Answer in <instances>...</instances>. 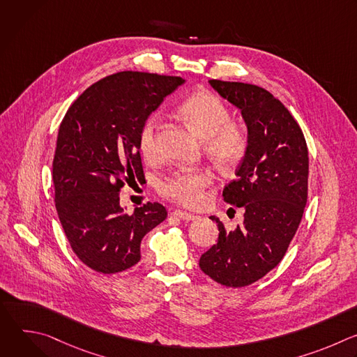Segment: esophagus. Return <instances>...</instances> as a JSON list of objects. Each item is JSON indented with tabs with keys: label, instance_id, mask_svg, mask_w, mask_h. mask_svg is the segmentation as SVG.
I'll list each match as a JSON object with an SVG mask.
<instances>
[{
	"label": "esophagus",
	"instance_id": "1",
	"mask_svg": "<svg viewBox=\"0 0 357 357\" xmlns=\"http://www.w3.org/2000/svg\"><path fill=\"white\" fill-rule=\"evenodd\" d=\"M172 216H174V218H178V219H182V220H186V222H190V220L197 219L196 215L189 213V212H183V211H175V212H172Z\"/></svg>",
	"mask_w": 357,
	"mask_h": 357
}]
</instances>
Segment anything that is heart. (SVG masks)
Wrapping results in <instances>:
<instances>
[{
  "label": "heart",
  "instance_id": "b5f03b06",
  "mask_svg": "<svg viewBox=\"0 0 357 357\" xmlns=\"http://www.w3.org/2000/svg\"><path fill=\"white\" fill-rule=\"evenodd\" d=\"M178 113L205 139L208 155L220 169H233L244 160L248 149L247 130L230 121V112L218 96L205 90L195 91L181 101ZM158 114H151L139 130L138 149L146 161L155 160L158 155ZM211 182L212 174L208 169H192L167 178L160 189L162 195L181 205L196 206L202 200V190Z\"/></svg>",
  "mask_w": 357,
  "mask_h": 357
}]
</instances>
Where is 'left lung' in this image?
I'll use <instances>...</instances> for the list:
<instances>
[{
  "instance_id": "left-lung-1",
  "label": "left lung",
  "mask_w": 357,
  "mask_h": 357,
  "mask_svg": "<svg viewBox=\"0 0 357 357\" xmlns=\"http://www.w3.org/2000/svg\"><path fill=\"white\" fill-rule=\"evenodd\" d=\"M237 107L248 149L223 189L229 205L244 209V222L227 231L218 216L219 240L199 260L200 270L226 287H245L280 264L301 223L308 197L307 141L285 106L263 87L209 80Z\"/></svg>"
}]
</instances>
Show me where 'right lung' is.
<instances>
[{
    "instance_id": "1",
    "label": "right lung",
    "mask_w": 357,
    "mask_h": 357,
    "mask_svg": "<svg viewBox=\"0 0 357 357\" xmlns=\"http://www.w3.org/2000/svg\"><path fill=\"white\" fill-rule=\"evenodd\" d=\"M182 77L120 72L91 84L69 107L54 158L55 203L72 250L97 273L114 274L141 260V240L167 219L161 203L126 213L120 189L144 178L142 124Z\"/></svg>"
}]
</instances>
